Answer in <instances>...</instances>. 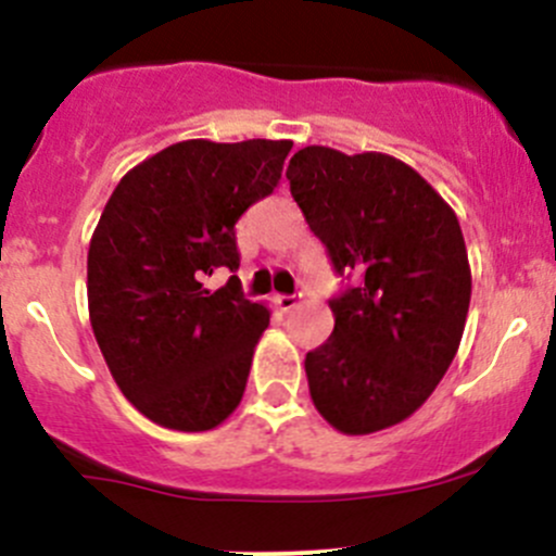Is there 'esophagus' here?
Here are the masks:
<instances>
[{
    "mask_svg": "<svg viewBox=\"0 0 556 556\" xmlns=\"http://www.w3.org/2000/svg\"><path fill=\"white\" fill-rule=\"evenodd\" d=\"M298 301H301V295H277L274 298V303L279 306V312H290V308L298 306Z\"/></svg>",
    "mask_w": 556,
    "mask_h": 556,
    "instance_id": "1",
    "label": "esophagus"
}]
</instances>
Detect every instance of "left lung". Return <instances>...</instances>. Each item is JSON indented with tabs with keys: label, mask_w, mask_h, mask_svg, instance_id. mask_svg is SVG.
<instances>
[{
	"label": "left lung",
	"mask_w": 556,
	"mask_h": 556,
	"mask_svg": "<svg viewBox=\"0 0 556 556\" xmlns=\"http://www.w3.org/2000/svg\"><path fill=\"white\" fill-rule=\"evenodd\" d=\"M290 194L338 274L359 285L332 298V336L306 354L314 407L343 434H372L424 405L460 346L471 268L453 207L381 151L306 146Z\"/></svg>",
	"instance_id": "8db88e82"
}]
</instances>
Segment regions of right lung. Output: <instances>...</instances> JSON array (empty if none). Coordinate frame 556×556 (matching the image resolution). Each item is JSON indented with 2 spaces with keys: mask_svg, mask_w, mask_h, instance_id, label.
<instances>
[{
  "mask_svg": "<svg viewBox=\"0 0 556 556\" xmlns=\"http://www.w3.org/2000/svg\"><path fill=\"white\" fill-rule=\"evenodd\" d=\"M293 140H180L116 184L87 250L90 325L122 394L154 424L210 431L242 402L263 303L239 279L233 224L274 191Z\"/></svg>",
  "mask_w": 556,
  "mask_h": 556,
  "instance_id": "1",
  "label": "right lung"
}]
</instances>
